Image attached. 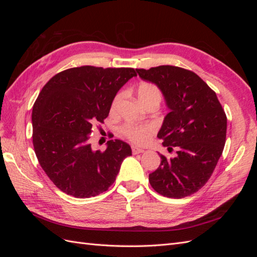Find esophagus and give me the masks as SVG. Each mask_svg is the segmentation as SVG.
Returning <instances> with one entry per match:
<instances>
[{"mask_svg":"<svg viewBox=\"0 0 257 257\" xmlns=\"http://www.w3.org/2000/svg\"><path fill=\"white\" fill-rule=\"evenodd\" d=\"M132 152H133V154H139V153H144L145 152V149H143V148H138V147H132Z\"/></svg>","mask_w":257,"mask_h":257,"instance_id":"esophagus-1","label":"esophagus"}]
</instances>
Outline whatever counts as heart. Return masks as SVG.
Instances as JSON below:
<instances>
[{
	"label": "heart",
	"instance_id": "1",
	"mask_svg": "<svg viewBox=\"0 0 257 257\" xmlns=\"http://www.w3.org/2000/svg\"><path fill=\"white\" fill-rule=\"evenodd\" d=\"M138 98L144 105L149 103H159L162 100V91L157 84L152 82H142L137 87ZM125 97V91H119L111 100L110 112L115 113L119 110L120 105ZM152 132V126L149 124H138L133 122H126L120 126V133L127 141L133 144H145Z\"/></svg>",
	"mask_w": 257,
	"mask_h": 257
}]
</instances>
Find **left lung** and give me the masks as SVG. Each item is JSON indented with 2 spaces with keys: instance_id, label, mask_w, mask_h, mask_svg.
<instances>
[{
  "instance_id": "8db88e82",
  "label": "left lung",
  "mask_w": 257,
  "mask_h": 257,
  "mask_svg": "<svg viewBox=\"0 0 257 257\" xmlns=\"http://www.w3.org/2000/svg\"><path fill=\"white\" fill-rule=\"evenodd\" d=\"M161 89L170 111L158 137L169 152L149 175L153 190L169 198L199 191L211 177L226 141L227 118L215 92L194 72L173 65L136 69Z\"/></svg>"
}]
</instances>
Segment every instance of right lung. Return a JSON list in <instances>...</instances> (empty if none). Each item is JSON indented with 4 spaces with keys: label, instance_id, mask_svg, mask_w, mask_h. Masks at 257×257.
<instances>
[{
    "label": "right lung",
    "instance_id": "1",
    "mask_svg": "<svg viewBox=\"0 0 257 257\" xmlns=\"http://www.w3.org/2000/svg\"><path fill=\"white\" fill-rule=\"evenodd\" d=\"M134 76L131 67H73L54 75L38 94L32 111L34 151L46 175L67 195L88 198L107 191L132 155L119 139L107 142L105 151L92 150L90 134Z\"/></svg>",
    "mask_w": 257,
    "mask_h": 257
}]
</instances>
